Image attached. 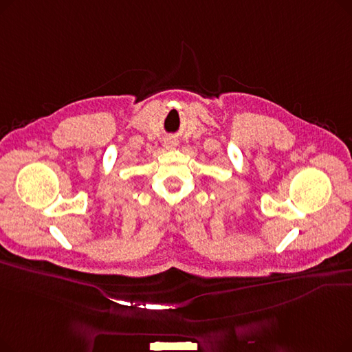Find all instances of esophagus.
Returning <instances> with one entry per match:
<instances>
[{"label": "esophagus", "instance_id": "esophagus-1", "mask_svg": "<svg viewBox=\"0 0 352 352\" xmlns=\"http://www.w3.org/2000/svg\"><path fill=\"white\" fill-rule=\"evenodd\" d=\"M175 145H177V142L174 140H166V142H165L166 148H174Z\"/></svg>", "mask_w": 352, "mask_h": 352}]
</instances>
